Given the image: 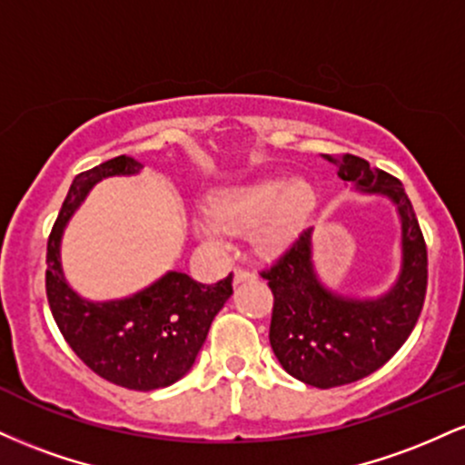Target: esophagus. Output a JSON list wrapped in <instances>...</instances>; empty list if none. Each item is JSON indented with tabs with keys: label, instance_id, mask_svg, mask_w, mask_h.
<instances>
[{
	"label": "esophagus",
	"instance_id": "1",
	"mask_svg": "<svg viewBox=\"0 0 465 465\" xmlns=\"http://www.w3.org/2000/svg\"><path fill=\"white\" fill-rule=\"evenodd\" d=\"M233 284H242V282H251L255 280V275L251 273V271H242V269H233Z\"/></svg>",
	"mask_w": 465,
	"mask_h": 465
}]
</instances>
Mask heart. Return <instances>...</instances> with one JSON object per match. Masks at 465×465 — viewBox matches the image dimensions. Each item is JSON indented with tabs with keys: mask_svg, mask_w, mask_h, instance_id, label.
Returning a JSON list of instances; mask_svg holds the SVG:
<instances>
[{
	"mask_svg": "<svg viewBox=\"0 0 465 465\" xmlns=\"http://www.w3.org/2000/svg\"><path fill=\"white\" fill-rule=\"evenodd\" d=\"M317 190L303 179H262L221 190L210 210L192 221L196 238L210 247H225L229 233L253 232L264 253L277 255L302 236L317 210Z\"/></svg>",
	"mask_w": 465,
	"mask_h": 465,
	"instance_id": "obj_1",
	"label": "heart"
}]
</instances>
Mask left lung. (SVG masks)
Instances as JSON below:
<instances>
[{
  "mask_svg": "<svg viewBox=\"0 0 465 465\" xmlns=\"http://www.w3.org/2000/svg\"><path fill=\"white\" fill-rule=\"evenodd\" d=\"M325 159L351 192L382 196L396 207L400 269L381 295L336 291L319 275L314 229H308L273 269L264 271L275 297L271 348L292 378L319 389L348 385L381 370L409 339L426 295V244L402 183L354 154Z\"/></svg>",
  "mask_w": 465,
  "mask_h": 465,
  "instance_id": "obj_1",
  "label": "left lung"
}]
</instances>
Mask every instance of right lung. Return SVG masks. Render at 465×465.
I'll return each mask as SVG.
<instances>
[{"instance_id":"add662e5","label":"right lung","mask_w":465,"mask_h":465,"mask_svg":"<svg viewBox=\"0 0 465 465\" xmlns=\"http://www.w3.org/2000/svg\"><path fill=\"white\" fill-rule=\"evenodd\" d=\"M143 163L120 154L72 181L47 240V302L69 348L89 370L114 385L153 391L192 370L214 317L232 297V273L201 284L181 271H165L153 284L120 300H87L69 286L61 260L67 223L100 181L135 177Z\"/></svg>"}]
</instances>
